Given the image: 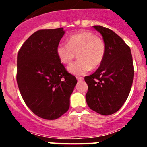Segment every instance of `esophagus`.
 I'll use <instances>...</instances> for the list:
<instances>
[{
  "label": "esophagus",
  "mask_w": 147,
  "mask_h": 147,
  "mask_svg": "<svg viewBox=\"0 0 147 147\" xmlns=\"http://www.w3.org/2000/svg\"><path fill=\"white\" fill-rule=\"evenodd\" d=\"M76 80H77L78 81H82L83 78L80 77V76H77V77H76Z\"/></svg>",
  "instance_id": "obj_1"
}]
</instances>
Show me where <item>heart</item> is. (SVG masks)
Here are the masks:
<instances>
[{
	"instance_id": "1",
	"label": "heart",
	"mask_w": 147,
	"mask_h": 147,
	"mask_svg": "<svg viewBox=\"0 0 147 147\" xmlns=\"http://www.w3.org/2000/svg\"><path fill=\"white\" fill-rule=\"evenodd\" d=\"M76 61L67 67V71L75 76L85 74L102 64L105 56L103 40L89 31H83L71 34L67 44L60 42L56 48V54L62 64H69L76 57Z\"/></svg>"
}]
</instances>
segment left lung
Returning <instances> with one entry per match:
<instances>
[{
	"instance_id": "1",
	"label": "left lung",
	"mask_w": 147,
	"mask_h": 147,
	"mask_svg": "<svg viewBox=\"0 0 147 147\" xmlns=\"http://www.w3.org/2000/svg\"><path fill=\"white\" fill-rule=\"evenodd\" d=\"M103 37L105 56L93 74L85 77L88 107L101 115L115 113L126 102L132 87L134 68L129 47L112 30L93 26Z\"/></svg>"
}]
</instances>
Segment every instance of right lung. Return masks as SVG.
<instances>
[{"instance_id": "obj_1", "label": "right lung", "mask_w": 147, "mask_h": 147, "mask_svg": "<svg viewBox=\"0 0 147 147\" xmlns=\"http://www.w3.org/2000/svg\"><path fill=\"white\" fill-rule=\"evenodd\" d=\"M63 28L42 29L26 40L18 54L17 82L23 101L39 117L59 118L70 107V97L77 83L56 54Z\"/></svg>"}]
</instances>
